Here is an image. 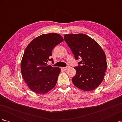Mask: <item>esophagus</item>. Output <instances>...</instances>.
<instances>
[{
    "label": "esophagus",
    "instance_id": "34e87169",
    "mask_svg": "<svg viewBox=\"0 0 122 122\" xmlns=\"http://www.w3.org/2000/svg\"><path fill=\"white\" fill-rule=\"evenodd\" d=\"M68 69V67H62L61 68V69L64 70V71H66Z\"/></svg>",
    "mask_w": 122,
    "mask_h": 122
}]
</instances>
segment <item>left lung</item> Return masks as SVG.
<instances>
[{"mask_svg":"<svg viewBox=\"0 0 122 122\" xmlns=\"http://www.w3.org/2000/svg\"><path fill=\"white\" fill-rule=\"evenodd\" d=\"M64 40L76 60H82L74 67V85L85 91L95 90L103 81L107 67L104 51L96 41L83 34L65 35Z\"/></svg>","mask_w":122,"mask_h":122,"instance_id":"8db88e82","label":"left lung"}]
</instances>
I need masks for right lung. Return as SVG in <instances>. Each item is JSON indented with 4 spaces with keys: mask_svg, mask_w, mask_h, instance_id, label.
<instances>
[{
    "mask_svg": "<svg viewBox=\"0 0 122 122\" xmlns=\"http://www.w3.org/2000/svg\"><path fill=\"white\" fill-rule=\"evenodd\" d=\"M64 41L56 33L43 34L30 42L21 63L22 75L27 86L36 94H45L56 84L61 68L47 65L54 48Z\"/></svg>",
    "mask_w": 122,
    "mask_h": 122,
    "instance_id": "1",
    "label": "right lung"
}]
</instances>
